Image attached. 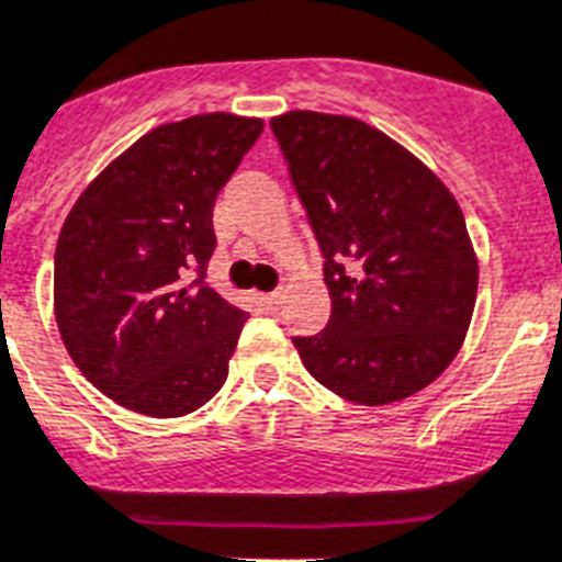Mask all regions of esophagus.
<instances>
[{"label": "esophagus", "mask_w": 562, "mask_h": 562, "mask_svg": "<svg viewBox=\"0 0 562 562\" xmlns=\"http://www.w3.org/2000/svg\"><path fill=\"white\" fill-rule=\"evenodd\" d=\"M258 301H261V307L267 310H276L278 301H281V292H263V295H258Z\"/></svg>", "instance_id": "34e87169"}]
</instances>
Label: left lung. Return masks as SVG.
<instances>
[{
  "mask_svg": "<svg viewBox=\"0 0 562 562\" xmlns=\"http://www.w3.org/2000/svg\"><path fill=\"white\" fill-rule=\"evenodd\" d=\"M318 240L330 322L292 336L315 382L359 405L428 387L459 353L476 301L465 217L411 151L353 117L270 120Z\"/></svg>",
  "mask_w": 562,
  "mask_h": 562,
  "instance_id": "obj_1",
  "label": "left lung"
}]
</instances>
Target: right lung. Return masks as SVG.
I'll use <instances>...</instances> for the list:
<instances>
[{
	"label": "right lung",
	"mask_w": 562,
	"mask_h": 562,
	"mask_svg": "<svg viewBox=\"0 0 562 562\" xmlns=\"http://www.w3.org/2000/svg\"><path fill=\"white\" fill-rule=\"evenodd\" d=\"M261 120L198 114L143 134L80 194L54 255V310L74 364L134 414L183 416L229 373L247 313L206 278L212 209Z\"/></svg>",
	"instance_id": "right-lung-1"
}]
</instances>
